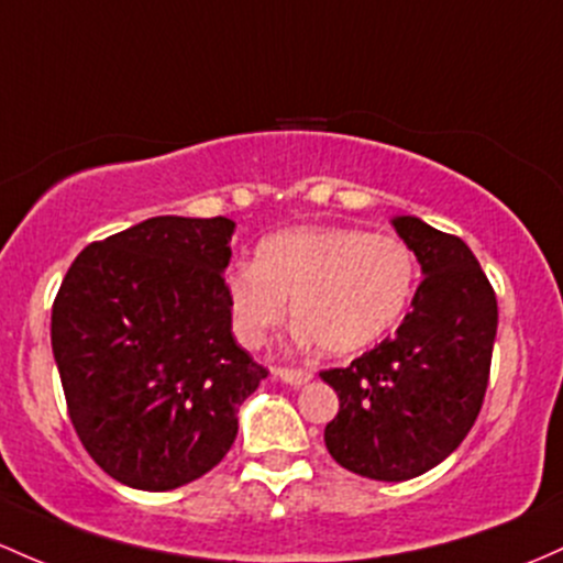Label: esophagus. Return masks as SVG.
I'll use <instances>...</instances> for the list:
<instances>
[{"instance_id": "1", "label": "esophagus", "mask_w": 563, "mask_h": 563, "mask_svg": "<svg viewBox=\"0 0 563 563\" xmlns=\"http://www.w3.org/2000/svg\"><path fill=\"white\" fill-rule=\"evenodd\" d=\"M272 376H277V379L288 382V385H296V387L307 385V382L312 379V374L305 372V368H275Z\"/></svg>"}]
</instances>
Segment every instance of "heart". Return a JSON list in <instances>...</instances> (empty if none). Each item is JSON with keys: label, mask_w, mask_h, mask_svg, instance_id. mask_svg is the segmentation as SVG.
Masks as SVG:
<instances>
[{"label": "heart", "mask_w": 563, "mask_h": 563, "mask_svg": "<svg viewBox=\"0 0 563 563\" xmlns=\"http://www.w3.org/2000/svg\"><path fill=\"white\" fill-rule=\"evenodd\" d=\"M417 277L411 245L395 234L296 227L272 234L256 262L227 275V299L243 347H262L291 301L299 344L355 355L404 318Z\"/></svg>", "instance_id": "b5f03b06"}]
</instances>
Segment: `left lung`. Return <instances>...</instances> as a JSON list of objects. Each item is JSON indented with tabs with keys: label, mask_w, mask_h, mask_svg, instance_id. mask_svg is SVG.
Instances as JSON below:
<instances>
[{
	"label": "left lung",
	"mask_w": 563,
	"mask_h": 563,
	"mask_svg": "<svg viewBox=\"0 0 563 563\" xmlns=\"http://www.w3.org/2000/svg\"><path fill=\"white\" fill-rule=\"evenodd\" d=\"M424 280L395 336L347 368L320 372L339 395L325 449L374 481L428 473L465 441L486 385L497 336V296L478 258L454 234L417 216H395Z\"/></svg>",
	"instance_id": "obj_1"
}]
</instances>
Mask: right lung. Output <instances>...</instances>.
Segmentation results:
<instances>
[{
    "label": "right lung",
    "instance_id": "obj_1",
    "mask_svg": "<svg viewBox=\"0 0 563 563\" xmlns=\"http://www.w3.org/2000/svg\"><path fill=\"white\" fill-rule=\"evenodd\" d=\"M234 221L154 216L74 258L53 355L79 441L103 473L168 492L213 471L267 368L234 342Z\"/></svg>",
    "mask_w": 563,
    "mask_h": 563
}]
</instances>
